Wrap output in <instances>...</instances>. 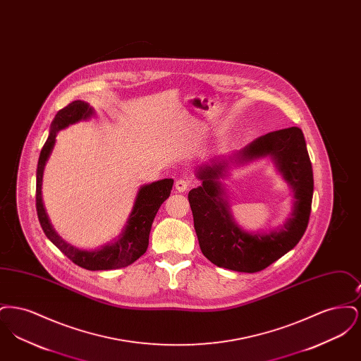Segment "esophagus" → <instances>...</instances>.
I'll return each instance as SVG.
<instances>
[{
	"label": "esophagus",
	"instance_id": "esophagus-1",
	"mask_svg": "<svg viewBox=\"0 0 361 361\" xmlns=\"http://www.w3.org/2000/svg\"><path fill=\"white\" fill-rule=\"evenodd\" d=\"M189 184H190V181H189L188 178H178L176 181L174 187H176L178 192H185L188 189Z\"/></svg>",
	"mask_w": 361,
	"mask_h": 361
}]
</instances>
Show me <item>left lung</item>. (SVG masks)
Here are the masks:
<instances>
[{"label":"left lung","mask_w":361,"mask_h":361,"mask_svg":"<svg viewBox=\"0 0 361 361\" xmlns=\"http://www.w3.org/2000/svg\"><path fill=\"white\" fill-rule=\"evenodd\" d=\"M268 157L293 192L292 211L283 225L247 232L236 224L224 180L233 169ZM202 185L188 193L202 253L216 267L255 274L292 250L309 224L314 190L312 168L303 133L284 128L255 139L240 150L218 155L196 168Z\"/></svg>","instance_id":"1"}]
</instances>
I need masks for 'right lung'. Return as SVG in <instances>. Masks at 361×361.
I'll return each mask as SVG.
<instances>
[{
  "label": "right lung",
  "instance_id": "1",
  "mask_svg": "<svg viewBox=\"0 0 361 361\" xmlns=\"http://www.w3.org/2000/svg\"><path fill=\"white\" fill-rule=\"evenodd\" d=\"M94 115L96 112L93 106L82 100L73 102L55 115L49 137L39 155L36 169V211L44 234L66 257L87 271H106L128 267L145 255L149 246L152 224L159 207L171 195L173 178H164L139 187L134 206L127 216L121 234L111 242L104 243L96 249H81L63 240L52 227L44 208L42 196L43 174L47 161L51 157L58 133L68 128L71 124L89 121Z\"/></svg>",
  "mask_w": 361,
  "mask_h": 361
}]
</instances>
